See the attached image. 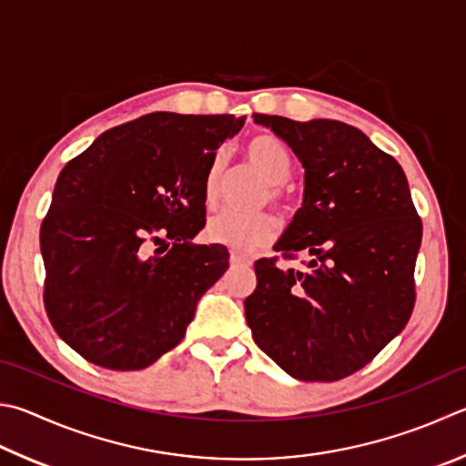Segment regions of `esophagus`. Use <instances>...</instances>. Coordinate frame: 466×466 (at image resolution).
<instances>
[{
  "instance_id": "34e87169",
  "label": "esophagus",
  "mask_w": 466,
  "mask_h": 466,
  "mask_svg": "<svg viewBox=\"0 0 466 466\" xmlns=\"http://www.w3.org/2000/svg\"><path fill=\"white\" fill-rule=\"evenodd\" d=\"M230 262H232V265H248L250 257L240 255V252H232V255H230Z\"/></svg>"
}]
</instances>
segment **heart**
Returning a JSON list of instances; mask_svg holds the SVG:
<instances>
[{"label": "heart", "instance_id": "heart-1", "mask_svg": "<svg viewBox=\"0 0 466 466\" xmlns=\"http://www.w3.org/2000/svg\"><path fill=\"white\" fill-rule=\"evenodd\" d=\"M244 155L248 163L257 168L258 175L273 187L268 189V199L275 204H281V189L279 185L287 183L291 177L293 163L289 150L283 147L281 140L273 137H255L244 145ZM224 158L222 152H216L211 157L209 165L204 173V199L211 206L218 198L219 179H222ZM275 234V219L265 211H234L226 209L219 214L211 216L206 226V236L209 242L219 244V247L248 252L260 244L268 242Z\"/></svg>", "mask_w": 466, "mask_h": 466}]
</instances>
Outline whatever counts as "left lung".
I'll return each mask as SVG.
<instances>
[{
    "label": "left lung",
    "instance_id": "left-lung-1",
    "mask_svg": "<svg viewBox=\"0 0 466 466\" xmlns=\"http://www.w3.org/2000/svg\"><path fill=\"white\" fill-rule=\"evenodd\" d=\"M301 167L303 204L275 244L303 268L255 262L244 314L258 349L299 380L357 373L401 332L416 303L421 219L408 179L367 134L336 120L255 114Z\"/></svg>",
    "mask_w": 466,
    "mask_h": 466
}]
</instances>
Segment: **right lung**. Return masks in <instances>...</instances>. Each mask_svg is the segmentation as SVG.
Wrapping results in <instances>:
<instances>
[{
    "mask_svg": "<svg viewBox=\"0 0 466 466\" xmlns=\"http://www.w3.org/2000/svg\"><path fill=\"white\" fill-rule=\"evenodd\" d=\"M244 120L155 112L65 165L40 228L45 308L83 359L138 370L183 340L230 258L191 242L206 226L204 173Z\"/></svg>",
    "mask_w": 466,
    "mask_h": 466,
    "instance_id": "obj_1",
    "label": "right lung"
}]
</instances>
